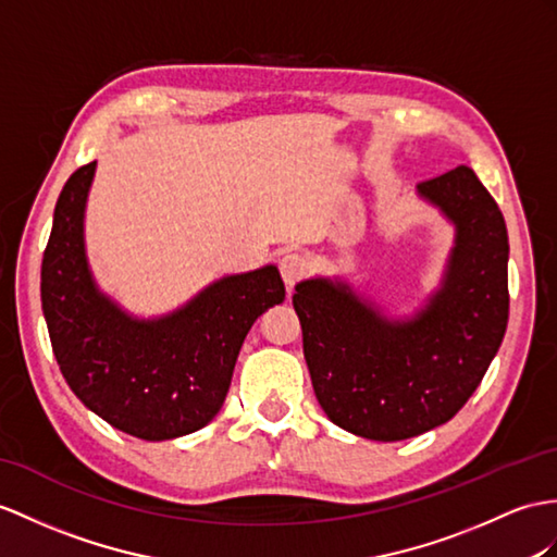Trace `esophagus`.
<instances>
[{"label": "esophagus", "mask_w": 557, "mask_h": 557, "mask_svg": "<svg viewBox=\"0 0 557 557\" xmlns=\"http://www.w3.org/2000/svg\"><path fill=\"white\" fill-rule=\"evenodd\" d=\"M278 269H281V276H283V281H286V286H288V288H293L295 283L300 281V278L307 274L309 264H307V260H305L302 255H297V252H286V255L281 257Z\"/></svg>", "instance_id": "34e87169"}]
</instances>
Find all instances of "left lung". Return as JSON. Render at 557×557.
<instances>
[{
	"label": "left lung",
	"mask_w": 557,
	"mask_h": 557,
	"mask_svg": "<svg viewBox=\"0 0 557 557\" xmlns=\"http://www.w3.org/2000/svg\"><path fill=\"white\" fill-rule=\"evenodd\" d=\"M454 226L440 288L395 319L343 278L295 286L317 399L337 428L399 442L451 420L478 389L508 325V232L496 200L460 165L416 186Z\"/></svg>",
	"instance_id": "8db88e82"
}]
</instances>
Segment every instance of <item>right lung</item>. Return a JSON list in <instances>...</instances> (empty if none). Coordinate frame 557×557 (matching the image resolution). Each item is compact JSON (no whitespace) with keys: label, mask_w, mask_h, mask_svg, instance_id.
I'll return each mask as SVG.
<instances>
[{"label":"right lung","mask_w":557,"mask_h":557,"mask_svg":"<svg viewBox=\"0 0 557 557\" xmlns=\"http://www.w3.org/2000/svg\"><path fill=\"white\" fill-rule=\"evenodd\" d=\"M97 160L65 182L42 260V311L65 383L106 423L146 442L191 435L220 413L243 341L286 300L278 269L222 276L170 314L139 319L106 295L85 248Z\"/></svg>","instance_id":"add662e5"}]
</instances>
